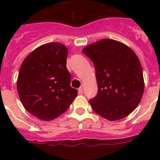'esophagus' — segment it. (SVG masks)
Instances as JSON below:
<instances>
[{
    "mask_svg": "<svg viewBox=\"0 0 160 160\" xmlns=\"http://www.w3.org/2000/svg\"><path fill=\"white\" fill-rule=\"evenodd\" d=\"M78 93H79V94H82V93H83V87L79 88V90H78Z\"/></svg>",
    "mask_w": 160,
    "mask_h": 160,
    "instance_id": "esophagus-1",
    "label": "esophagus"
}]
</instances>
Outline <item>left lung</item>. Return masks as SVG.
<instances>
[{
	"instance_id": "1",
	"label": "left lung",
	"mask_w": 160,
	"mask_h": 160,
	"mask_svg": "<svg viewBox=\"0 0 160 160\" xmlns=\"http://www.w3.org/2000/svg\"><path fill=\"white\" fill-rule=\"evenodd\" d=\"M82 51L95 67L98 94L90 100L94 111L111 121L128 116L139 104L144 90L136 54L125 44L112 39L96 41Z\"/></svg>"
}]
</instances>
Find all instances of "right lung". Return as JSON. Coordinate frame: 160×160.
Returning <instances> with one entry per match:
<instances>
[{"label":"right lung","instance_id":"1","mask_svg":"<svg viewBox=\"0 0 160 160\" xmlns=\"http://www.w3.org/2000/svg\"><path fill=\"white\" fill-rule=\"evenodd\" d=\"M67 55L63 44H45L25 58L19 70L20 100L29 113L44 121L60 116L77 96V90L70 85Z\"/></svg>","mask_w":160,"mask_h":160}]
</instances>
